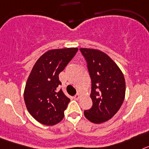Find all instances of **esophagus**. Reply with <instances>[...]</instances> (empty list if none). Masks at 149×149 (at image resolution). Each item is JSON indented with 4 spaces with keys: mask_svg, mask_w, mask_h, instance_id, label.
Returning a JSON list of instances; mask_svg holds the SVG:
<instances>
[{
    "mask_svg": "<svg viewBox=\"0 0 149 149\" xmlns=\"http://www.w3.org/2000/svg\"><path fill=\"white\" fill-rule=\"evenodd\" d=\"M79 97H80L79 94H76V95H75V96H73V99L76 100H78L79 98Z\"/></svg>",
    "mask_w": 149,
    "mask_h": 149,
    "instance_id": "obj_1",
    "label": "esophagus"
}]
</instances>
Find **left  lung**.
I'll return each instance as SVG.
<instances>
[{
	"label": "left lung",
	"mask_w": 149,
	"mask_h": 149,
	"mask_svg": "<svg viewBox=\"0 0 149 149\" xmlns=\"http://www.w3.org/2000/svg\"><path fill=\"white\" fill-rule=\"evenodd\" d=\"M87 63L91 80V108L84 111L85 118L100 124L113 117L122 105L125 95V80L119 67L103 52L79 49Z\"/></svg>",
	"instance_id": "8db88e82"
}]
</instances>
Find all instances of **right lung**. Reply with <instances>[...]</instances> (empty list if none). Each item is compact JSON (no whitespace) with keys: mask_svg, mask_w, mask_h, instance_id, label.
Masks as SVG:
<instances>
[{"mask_svg":"<svg viewBox=\"0 0 149 149\" xmlns=\"http://www.w3.org/2000/svg\"><path fill=\"white\" fill-rule=\"evenodd\" d=\"M77 48L52 49L37 61L27 81L24 100L29 113L46 125L60 122L70 101L62 89L59 73L72 60Z\"/></svg>","mask_w":149,"mask_h":149,"instance_id":"right-lung-1","label":"right lung"}]
</instances>
